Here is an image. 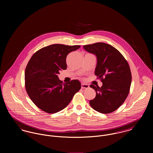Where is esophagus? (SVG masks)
<instances>
[{
	"label": "esophagus",
	"instance_id": "1",
	"mask_svg": "<svg viewBox=\"0 0 153 153\" xmlns=\"http://www.w3.org/2000/svg\"><path fill=\"white\" fill-rule=\"evenodd\" d=\"M89 87V85H88L87 84H85V83H82V84H81L82 88H88Z\"/></svg>",
	"mask_w": 153,
	"mask_h": 153
}]
</instances>
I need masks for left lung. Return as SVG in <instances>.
<instances>
[{
	"instance_id": "8db88e82",
	"label": "left lung",
	"mask_w": 153,
	"mask_h": 153,
	"mask_svg": "<svg viewBox=\"0 0 153 153\" xmlns=\"http://www.w3.org/2000/svg\"><path fill=\"white\" fill-rule=\"evenodd\" d=\"M83 48L96 55L95 75L102 82L101 88L90 85L95 91L96 97L89 101V104L102 114L114 112L124 103L129 94L132 79L130 66L123 55L109 44L98 42Z\"/></svg>"
}]
</instances>
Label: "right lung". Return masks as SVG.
I'll use <instances>...</instances> for the list:
<instances>
[{
  "label": "right lung",
  "mask_w": 153,
  "mask_h": 153,
  "mask_svg": "<svg viewBox=\"0 0 153 153\" xmlns=\"http://www.w3.org/2000/svg\"><path fill=\"white\" fill-rule=\"evenodd\" d=\"M80 45L53 44L38 50L31 57L25 72V88L32 102L49 114L58 112L69 104L81 88L77 79L62 84L58 75L67 68L69 53Z\"/></svg>",
  "instance_id": "1"
}]
</instances>
